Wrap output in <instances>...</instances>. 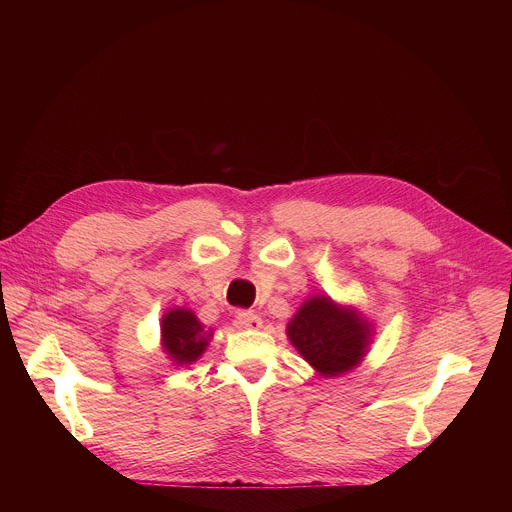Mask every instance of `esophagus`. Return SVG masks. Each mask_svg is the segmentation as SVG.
Returning <instances> with one entry per match:
<instances>
[{"label":"esophagus","mask_w":512,"mask_h":512,"mask_svg":"<svg viewBox=\"0 0 512 512\" xmlns=\"http://www.w3.org/2000/svg\"><path fill=\"white\" fill-rule=\"evenodd\" d=\"M235 326L245 328V330H259L263 326V320L253 312H237Z\"/></svg>","instance_id":"34e87169"}]
</instances>
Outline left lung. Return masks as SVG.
<instances>
[{
	"label": "left lung",
	"mask_w": 512,
	"mask_h": 512,
	"mask_svg": "<svg viewBox=\"0 0 512 512\" xmlns=\"http://www.w3.org/2000/svg\"><path fill=\"white\" fill-rule=\"evenodd\" d=\"M287 338L322 377H340L367 354L373 326L354 308L312 296L287 324Z\"/></svg>",
	"instance_id": "1"
}]
</instances>
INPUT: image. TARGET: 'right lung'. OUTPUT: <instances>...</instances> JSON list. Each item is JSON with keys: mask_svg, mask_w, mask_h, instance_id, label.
Listing matches in <instances>:
<instances>
[{"mask_svg": "<svg viewBox=\"0 0 512 512\" xmlns=\"http://www.w3.org/2000/svg\"><path fill=\"white\" fill-rule=\"evenodd\" d=\"M212 338L188 308H172L162 318V346L176 364H190L202 356Z\"/></svg>", "mask_w": 512, "mask_h": 512, "instance_id": "obj_1", "label": "right lung"}]
</instances>
